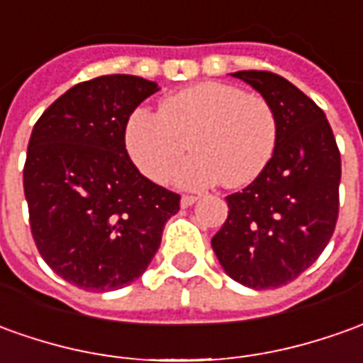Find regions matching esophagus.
Instances as JSON below:
<instances>
[{"mask_svg": "<svg viewBox=\"0 0 363 363\" xmlns=\"http://www.w3.org/2000/svg\"><path fill=\"white\" fill-rule=\"evenodd\" d=\"M197 201L196 196H184L182 197V207H191Z\"/></svg>", "mask_w": 363, "mask_h": 363, "instance_id": "obj_1", "label": "esophagus"}]
</instances>
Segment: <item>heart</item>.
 <instances>
[{
	"instance_id": "1",
	"label": "heart",
	"mask_w": 363,
	"mask_h": 363,
	"mask_svg": "<svg viewBox=\"0 0 363 363\" xmlns=\"http://www.w3.org/2000/svg\"><path fill=\"white\" fill-rule=\"evenodd\" d=\"M277 116L259 94L225 82H199L160 102L157 114L138 108L124 128V146L144 176L164 184L203 189L223 182L243 187L261 176L277 148Z\"/></svg>"
}]
</instances>
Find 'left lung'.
<instances>
[{
    "instance_id": "1",
    "label": "left lung",
    "mask_w": 363,
    "mask_h": 363,
    "mask_svg": "<svg viewBox=\"0 0 363 363\" xmlns=\"http://www.w3.org/2000/svg\"><path fill=\"white\" fill-rule=\"evenodd\" d=\"M277 116V148L253 184L227 196L229 215L211 239L223 271L249 289L294 281L328 245L338 219L340 152L326 114L274 72L239 71Z\"/></svg>"
}]
</instances>
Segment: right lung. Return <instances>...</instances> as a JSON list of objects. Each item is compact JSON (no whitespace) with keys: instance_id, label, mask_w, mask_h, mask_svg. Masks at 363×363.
Instances as JSON below:
<instances>
[{"instance_id":"add662e5","label":"right lung","mask_w":363,"mask_h":363,"mask_svg":"<svg viewBox=\"0 0 363 363\" xmlns=\"http://www.w3.org/2000/svg\"><path fill=\"white\" fill-rule=\"evenodd\" d=\"M154 81L106 74L74 84L33 126L23 167L35 245L61 279L116 291L148 269L179 196L144 177L124 146Z\"/></svg>"}]
</instances>
